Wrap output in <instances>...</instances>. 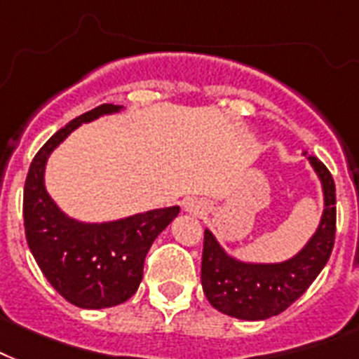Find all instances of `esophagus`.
<instances>
[{"mask_svg":"<svg viewBox=\"0 0 359 359\" xmlns=\"http://www.w3.org/2000/svg\"><path fill=\"white\" fill-rule=\"evenodd\" d=\"M200 210H202V205H200V202H196V200H191V202H187V211L198 213Z\"/></svg>","mask_w":359,"mask_h":359,"instance_id":"obj_1","label":"esophagus"}]
</instances>
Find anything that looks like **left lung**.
<instances>
[{"mask_svg":"<svg viewBox=\"0 0 359 359\" xmlns=\"http://www.w3.org/2000/svg\"><path fill=\"white\" fill-rule=\"evenodd\" d=\"M326 198L322 223L298 257L283 264H241L224 255L210 230H204L202 286L210 304L241 320H264L283 313L316 279L335 243V183L326 165L311 157Z\"/></svg>","mask_w":359,"mask_h":359,"instance_id":"obj_1","label":"left lung"}]
</instances>
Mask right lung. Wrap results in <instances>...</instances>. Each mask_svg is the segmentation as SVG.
<instances>
[{"mask_svg":"<svg viewBox=\"0 0 359 359\" xmlns=\"http://www.w3.org/2000/svg\"><path fill=\"white\" fill-rule=\"evenodd\" d=\"M116 110L118 104L104 102L57 130L33 157L24 185V229L33 258L55 292L82 309L127 302L140 285L149 247L180 213L174 205L114 223L82 224L65 217L46 194L43 174L50 151L79 125Z\"/></svg>","mask_w":359,"mask_h":359,"instance_id":"obj_1","label":"right lung"}]
</instances>
